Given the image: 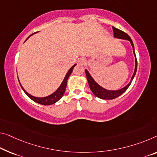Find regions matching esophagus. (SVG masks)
<instances>
[{"instance_id": "obj_1", "label": "esophagus", "mask_w": 157, "mask_h": 157, "mask_svg": "<svg viewBox=\"0 0 157 157\" xmlns=\"http://www.w3.org/2000/svg\"><path fill=\"white\" fill-rule=\"evenodd\" d=\"M78 64H80V65H84V64H86V60L84 58H81V59L78 60Z\"/></svg>"}]
</instances>
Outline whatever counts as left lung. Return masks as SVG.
Returning a JSON list of instances; mask_svg holds the SVG:
<instances>
[{
  "label": "left lung",
  "mask_w": 157,
  "mask_h": 157,
  "mask_svg": "<svg viewBox=\"0 0 157 157\" xmlns=\"http://www.w3.org/2000/svg\"><path fill=\"white\" fill-rule=\"evenodd\" d=\"M112 28H113V31H114V38L129 40L130 43H131V44L132 47V50H133V54L135 55V64H136V65H135L134 73H133V74H132L131 79V81L129 82V83L127 84L126 86H124V88H122L121 89H119V90H107V89L102 88V86H100L97 83V82L94 80L93 77L91 76L90 73L88 72V71L87 70V69H85L87 80H88V85H89V86H90V89L91 90V91H92L93 93L96 96V97H98V98L102 99V100H113V99L117 98L119 97V96H120L121 95H122V94L127 90L128 88L130 86V85H131L132 79H133L134 76L136 74V71H137V59H136V53H135L133 43H132L131 37H130L126 33L124 32V31L118 29L114 27V26H113Z\"/></svg>",
  "instance_id": "obj_1"
}]
</instances>
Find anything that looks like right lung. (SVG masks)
<instances>
[{
    "mask_svg": "<svg viewBox=\"0 0 157 157\" xmlns=\"http://www.w3.org/2000/svg\"><path fill=\"white\" fill-rule=\"evenodd\" d=\"M33 34L30 35L27 38H26V40L28 39L31 36H32ZM25 40V41H26ZM76 65V64H74L73 66H72L70 69H69V71H67V73L66 74V76H65L64 78L63 81L62 82L61 85L59 86V87L53 93H52L51 95L46 96V97H43V98H37V97H34V96L30 95L29 93H28L24 89V88L22 87V86L21 85L20 80H19V83H20V86L21 87V88H22V90H24V92L26 93V95L28 96L29 98H31V100L33 101H34L35 102H37L38 104H40V105H52V104H55V102H57V101L59 100L60 99L62 98V96L65 93V90H66V88H67V80H68L69 76H70V74H71L72 71H73L74 69V67H75Z\"/></svg>",
    "mask_w": 157,
    "mask_h": 157,
    "instance_id": "right-lung-1",
    "label": "right lung"
}]
</instances>
